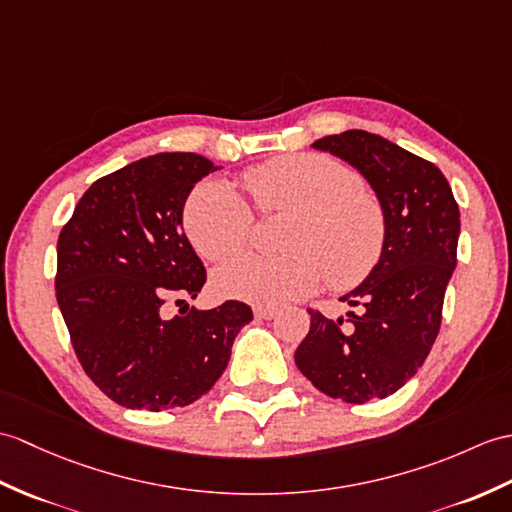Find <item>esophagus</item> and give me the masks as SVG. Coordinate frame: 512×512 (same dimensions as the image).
<instances>
[{
    "label": "esophagus",
    "mask_w": 512,
    "mask_h": 512,
    "mask_svg": "<svg viewBox=\"0 0 512 512\" xmlns=\"http://www.w3.org/2000/svg\"><path fill=\"white\" fill-rule=\"evenodd\" d=\"M255 316L261 318V320H270L277 316V310L275 307H255Z\"/></svg>",
    "instance_id": "esophagus-1"
}]
</instances>
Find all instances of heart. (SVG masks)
<instances>
[{"label": "heart", "instance_id": "heart-1", "mask_svg": "<svg viewBox=\"0 0 512 512\" xmlns=\"http://www.w3.org/2000/svg\"><path fill=\"white\" fill-rule=\"evenodd\" d=\"M244 185L261 216H285V253L246 255L220 268L213 283L222 296L277 307L312 294L323 275L331 290L358 288L382 261L384 205L349 165L327 154H283L248 168ZM183 229L200 257L224 261L251 240L253 211L231 185L207 178L185 200Z\"/></svg>", "mask_w": 512, "mask_h": 512}]
</instances>
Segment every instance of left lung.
<instances>
[{
	"label": "left lung",
	"instance_id": "left-lung-1",
	"mask_svg": "<svg viewBox=\"0 0 512 512\" xmlns=\"http://www.w3.org/2000/svg\"><path fill=\"white\" fill-rule=\"evenodd\" d=\"M314 148L364 174L384 205L388 237L373 275L340 299L358 312L331 320L307 310L312 323L294 362L329 397L384 399L419 371L441 329L456 268L458 202L434 163L366 130L327 135Z\"/></svg>",
	"mask_w": 512,
	"mask_h": 512
}]
</instances>
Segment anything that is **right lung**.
<instances>
[{
    "mask_svg": "<svg viewBox=\"0 0 512 512\" xmlns=\"http://www.w3.org/2000/svg\"><path fill=\"white\" fill-rule=\"evenodd\" d=\"M218 168L194 152H161L98 178L58 235L56 301L91 382L130 410L194 403L218 382L246 303L189 310L207 272L185 237L192 187ZM172 300L182 307L167 316Z\"/></svg>",
    "mask_w": 512,
    "mask_h": 512,
    "instance_id": "1",
    "label": "right lung"
}]
</instances>
